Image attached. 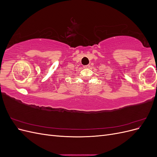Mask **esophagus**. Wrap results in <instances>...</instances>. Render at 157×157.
<instances>
[{"label": "esophagus", "instance_id": "34e87169", "mask_svg": "<svg viewBox=\"0 0 157 157\" xmlns=\"http://www.w3.org/2000/svg\"><path fill=\"white\" fill-rule=\"evenodd\" d=\"M90 67V65H86L84 66V68H89Z\"/></svg>", "mask_w": 157, "mask_h": 157}]
</instances>
